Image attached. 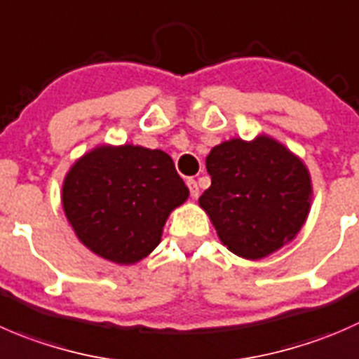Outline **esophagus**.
Returning a JSON list of instances; mask_svg holds the SVG:
<instances>
[{
	"label": "esophagus",
	"instance_id": "34e87169",
	"mask_svg": "<svg viewBox=\"0 0 359 359\" xmlns=\"http://www.w3.org/2000/svg\"><path fill=\"white\" fill-rule=\"evenodd\" d=\"M186 184H187V187H189L191 198H198V196H200V187H198L196 180H194V179H187Z\"/></svg>",
	"mask_w": 359,
	"mask_h": 359
}]
</instances>
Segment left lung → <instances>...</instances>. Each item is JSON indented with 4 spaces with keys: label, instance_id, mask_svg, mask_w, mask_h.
I'll use <instances>...</instances> for the list:
<instances>
[{
    "label": "left lung",
    "instance_id": "1",
    "mask_svg": "<svg viewBox=\"0 0 359 359\" xmlns=\"http://www.w3.org/2000/svg\"><path fill=\"white\" fill-rule=\"evenodd\" d=\"M212 184L200 196L221 242L247 259L272 254L307 219L311 177L304 163L268 137L224 142L207 156Z\"/></svg>",
    "mask_w": 359,
    "mask_h": 359
}]
</instances>
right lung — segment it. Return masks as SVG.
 <instances>
[{
    "instance_id": "obj_1",
    "label": "right lung",
    "mask_w": 359,
    "mask_h": 359,
    "mask_svg": "<svg viewBox=\"0 0 359 359\" xmlns=\"http://www.w3.org/2000/svg\"><path fill=\"white\" fill-rule=\"evenodd\" d=\"M187 196L166 152L138 145L98 147L66 175L62 208L83 245L130 264L154 250L168 214Z\"/></svg>"
}]
</instances>
